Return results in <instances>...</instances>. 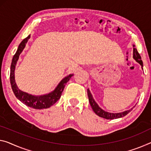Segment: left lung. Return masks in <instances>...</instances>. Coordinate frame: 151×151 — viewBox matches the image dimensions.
Here are the masks:
<instances>
[{
    "label": "left lung",
    "mask_w": 151,
    "mask_h": 151,
    "mask_svg": "<svg viewBox=\"0 0 151 151\" xmlns=\"http://www.w3.org/2000/svg\"><path fill=\"white\" fill-rule=\"evenodd\" d=\"M133 57L136 61L140 64L141 66L143 67L142 61V59H141L140 55L138 53L137 49H136V48H134V50H133ZM88 96L90 104V105H91L92 110L94 111V112L96 113L97 115H99V117L105 118V119H117V118L124 117V116H126L127 113L130 112V111L132 110V109H133L132 108L131 109L129 110H127L126 111H124V112L118 113H112L106 112V111L101 109L99 106V105H97L96 102H95L94 100L93 99V98H92V94L90 93V90L88 89Z\"/></svg>",
    "instance_id": "8db88e82"
}]
</instances>
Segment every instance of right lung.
Here are the masks:
<instances>
[{
    "instance_id": "1",
    "label": "right lung",
    "mask_w": 151,
    "mask_h": 151,
    "mask_svg": "<svg viewBox=\"0 0 151 151\" xmlns=\"http://www.w3.org/2000/svg\"><path fill=\"white\" fill-rule=\"evenodd\" d=\"M29 38L30 35H29L27 38H25L23 40L22 42L20 43L19 46H18L17 51H16L15 54L14 55L13 57L12 62H11V65L10 71V82L11 88H12L13 93L15 95V96L20 101H22L23 103L25 104V105L28 106L29 107L35 109H47L49 108L50 106L54 105L58 100L60 99V97H61L62 94V92L63 91L64 88L65 86L66 83L70 80L71 76H73V74H70V75H69L68 76H67V77L63 79L54 91H52V92H50V93L48 94L43 95V96H32V95H30L26 93V92H24L22 91V90H20L17 88V85H16L14 71H15V65L18 59H19V55L22 52V50H24L25 45H26L27 42L29 40Z\"/></svg>"
}]
</instances>
